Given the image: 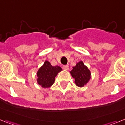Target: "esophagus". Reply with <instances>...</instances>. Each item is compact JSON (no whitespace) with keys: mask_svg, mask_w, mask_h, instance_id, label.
<instances>
[{"mask_svg":"<svg viewBox=\"0 0 125 125\" xmlns=\"http://www.w3.org/2000/svg\"><path fill=\"white\" fill-rule=\"evenodd\" d=\"M63 69L64 70H69V65H63Z\"/></svg>","mask_w":125,"mask_h":125,"instance_id":"esophagus-1","label":"esophagus"}]
</instances>
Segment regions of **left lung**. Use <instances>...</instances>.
<instances>
[{"instance_id": "1", "label": "left lung", "mask_w": 125, "mask_h": 125, "mask_svg": "<svg viewBox=\"0 0 125 125\" xmlns=\"http://www.w3.org/2000/svg\"><path fill=\"white\" fill-rule=\"evenodd\" d=\"M70 73L72 77L75 79L76 85L80 87L87 84L91 77V71L83 64L82 61H80L75 67H73V69L70 72Z\"/></svg>"}]
</instances>
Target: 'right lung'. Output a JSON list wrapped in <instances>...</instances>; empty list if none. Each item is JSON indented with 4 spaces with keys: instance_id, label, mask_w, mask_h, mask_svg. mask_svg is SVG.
<instances>
[{
    "instance_id": "obj_1",
    "label": "right lung",
    "mask_w": 125,
    "mask_h": 125,
    "mask_svg": "<svg viewBox=\"0 0 125 125\" xmlns=\"http://www.w3.org/2000/svg\"><path fill=\"white\" fill-rule=\"evenodd\" d=\"M62 70L59 66H52L46 60L37 72V82L43 88H48L53 84L55 77Z\"/></svg>"
}]
</instances>
